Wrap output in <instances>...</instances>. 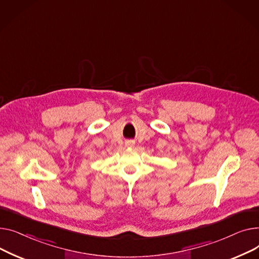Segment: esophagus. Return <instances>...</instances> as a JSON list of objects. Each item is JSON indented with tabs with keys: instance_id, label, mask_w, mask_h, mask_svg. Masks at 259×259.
<instances>
[{
	"instance_id": "1",
	"label": "esophagus",
	"mask_w": 259,
	"mask_h": 259,
	"mask_svg": "<svg viewBox=\"0 0 259 259\" xmlns=\"http://www.w3.org/2000/svg\"><path fill=\"white\" fill-rule=\"evenodd\" d=\"M125 145L128 146V147H133L135 145V141H132V140H128L125 142Z\"/></svg>"
}]
</instances>
